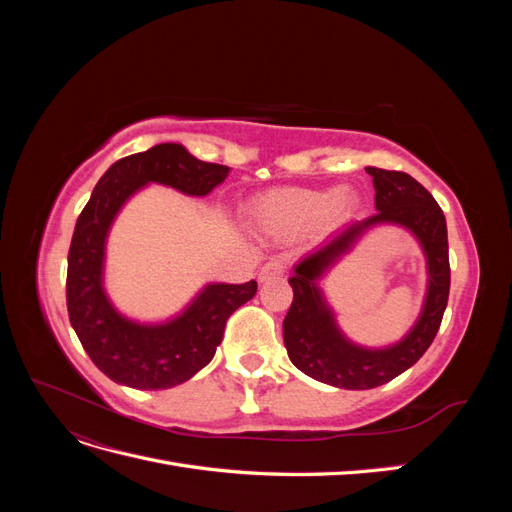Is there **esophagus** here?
<instances>
[{"mask_svg":"<svg viewBox=\"0 0 512 512\" xmlns=\"http://www.w3.org/2000/svg\"><path fill=\"white\" fill-rule=\"evenodd\" d=\"M284 271H286L284 260H280V258H273V260H269V262H267L265 267L260 269V273H258V280H260V282L280 280V277L284 275Z\"/></svg>","mask_w":512,"mask_h":512,"instance_id":"34e87169","label":"esophagus"}]
</instances>
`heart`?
<instances>
[{
    "label": "heart",
    "instance_id": "b5f03b06",
    "mask_svg": "<svg viewBox=\"0 0 512 512\" xmlns=\"http://www.w3.org/2000/svg\"><path fill=\"white\" fill-rule=\"evenodd\" d=\"M354 209V196L337 188H280L258 196L250 213L275 237H299L316 226L342 222Z\"/></svg>",
    "mask_w": 512,
    "mask_h": 512
}]
</instances>
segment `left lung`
I'll return each instance as SVG.
<instances>
[{
  "label": "left lung",
  "instance_id": "1",
  "mask_svg": "<svg viewBox=\"0 0 512 512\" xmlns=\"http://www.w3.org/2000/svg\"><path fill=\"white\" fill-rule=\"evenodd\" d=\"M365 170L374 177L378 213L348 224L294 267L288 280L294 297L284 318V344L294 367L309 378L350 391L376 389L421 359L440 329L451 290L446 220L436 198L408 173L374 166ZM378 223H399L419 239L428 256L430 286L424 312L413 331L395 347L369 351L348 343L336 329L315 282L351 249L363 231Z\"/></svg>",
  "mask_w": 512,
  "mask_h": 512
}]
</instances>
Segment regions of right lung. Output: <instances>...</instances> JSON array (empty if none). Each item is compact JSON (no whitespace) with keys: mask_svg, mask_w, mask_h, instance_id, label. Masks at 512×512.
<instances>
[{"mask_svg":"<svg viewBox=\"0 0 512 512\" xmlns=\"http://www.w3.org/2000/svg\"><path fill=\"white\" fill-rule=\"evenodd\" d=\"M228 166L196 160L177 143L121 158L106 170L74 226L68 252L66 301L70 324L89 359L113 382L141 391L170 389L198 374L222 344L226 320L250 301L258 284H209L185 312L164 324L123 318L102 288L104 243L123 203L147 183L207 196Z\"/></svg>","mask_w":512,"mask_h":512,"instance_id":"add662e5","label":"right lung"}]
</instances>
